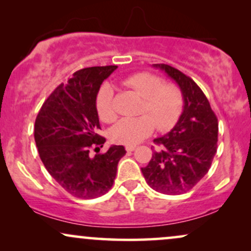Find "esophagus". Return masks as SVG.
Masks as SVG:
<instances>
[{
    "label": "esophagus",
    "instance_id": "obj_1",
    "mask_svg": "<svg viewBox=\"0 0 251 251\" xmlns=\"http://www.w3.org/2000/svg\"><path fill=\"white\" fill-rule=\"evenodd\" d=\"M135 148H137V146H135V145H126V146H125L126 151H127V152H132V151H134Z\"/></svg>",
    "mask_w": 251,
    "mask_h": 251
}]
</instances>
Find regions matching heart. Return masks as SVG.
I'll return each instance as SVG.
<instances>
[{
	"mask_svg": "<svg viewBox=\"0 0 251 251\" xmlns=\"http://www.w3.org/2000/svg\"><path fill=\"white\" fill-rule=\"evenodd\" d=\"M123 82L145 98L140 109L145 114L119 120L109 132L114 143L134 145L149 137L155 125L162 131L174 127L184 107V97L179 87L166 85L160 76L146 72L129 75ZM96 107L102 122L112 123L117 119L114 92L108 83L102 85L98 92Z\"/></svg>",
	"mask_w": 251,
	"mask_h": 251,
	"instance_id": "1",
	"label": "heart"
}]
</instances>
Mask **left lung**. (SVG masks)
I'll return each instance as SVG.
<instances>
[{
  "mask_svg": "<svg viewBox=\"0 0 251 251\" xmlns=\"http://www.w3.org/2000/svg\"><path fill=\"white\" fill-rule=\"evenodd\" d=\"M179 86L184 107L175 127L154 144L148 166L142 172L150 188L165 195L191 190L208 174L217 152L218 122L205 94L191 77L169 65L155 63Z\"/></svg>",
  "mask_w": 251,
  "mask_h": 251,
  "instance_id": "8db88e82",
  "label": "left lung"
}]
</instances>
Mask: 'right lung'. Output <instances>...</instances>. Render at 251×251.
Segmentation results:
<instances>
[{
	"label": "right lung",
	"mask_w": 251,
	"mask_h": 251,
	"mask_svg": "<svg viewBox=\"0 0 251 251\" xmlns=\"http://www.w3.org/2000/svg\"><path fill=\"white\" fill-rule=\"evenodd\" d=\"M114 70L117 66L75 72L67 83L54 89L36 117L34 138L43 165L74 197L91 200L108 192L118 163L126 153L122 145L99 153L106 139L99 135L96 99L102 81Z\"/></svg>",
	"instance_id": "right-lung-1"
}]
</instances>
